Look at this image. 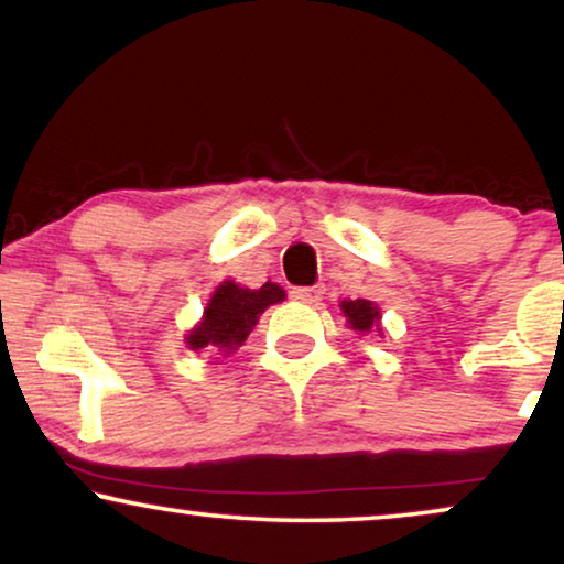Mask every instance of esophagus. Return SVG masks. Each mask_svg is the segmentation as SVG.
Here are the masks:
<instances>
[{
	"mask_svg": "<svg viewBox=\"0 0 564 564\" xmlns=\"http://www.w3.org/2000/svg\"><path fill=\"white\" fill-rule=\"evenodd\" d=\"M290 297L297 300V303L313 305V303H318V300L323 297V288H292L290 290Z\"/></svg>",
	"mask_w": 564,
	"mask_h": 564,
	"instance_id": "34e87169",
	"label": "esophagus"
}]
</instances>
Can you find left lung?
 Here are the masks:
<instances>
[{"mask_svg":"<svg viewBox=\"0 0 564 564\" xmlns=\"http://www.w3.org/2000/svg\"><path fill=\"white\" fill-rule=\"evenodd\" d=\"M341 313L349 328L359 330V334H369V330L377 328V334L382 336L380 328V307L369 300H344L341 303Z\"/></svg>","mask_w":564,"mask_h":564,"instance_id":"1","label":"left lung"}]
</instances>
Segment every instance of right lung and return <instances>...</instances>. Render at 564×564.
Returning <instances> with one entry per match:
<instances>
[{
	"instance_id": "obj_1",
	"label": "right lung",
	"mask_w": 564,
	"mask_h": 564,
	"mask_svg": "<svg viewBox=\"0 0 564 564\" xmlns=\"http://www.w3.org/2000/svg\"><path fill=\"white\" fill-rule=\"evenodd\" d=\"M284 290L280 284L267 282L259 290H249L236 284L234 280L218 284L213 292L210 303L205 307L203 321L187 334V346L192 351H213L218 349L223 354L236 351L246 338H249L251 328L257 326L259 315L267 311L269 305L282 303Z\"/></svg>"
}]
</instances>
